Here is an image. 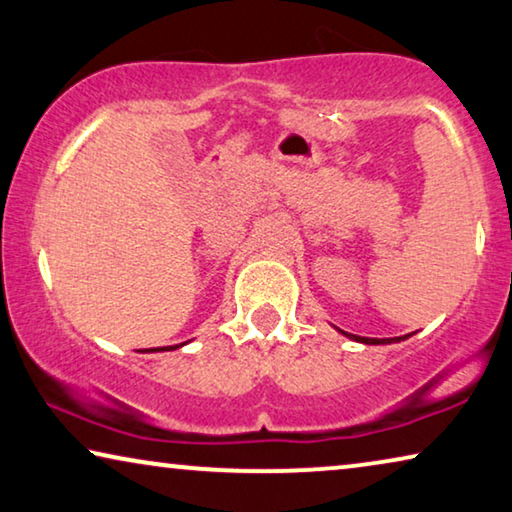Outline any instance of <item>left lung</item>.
I'll use <instances>...</instances> for the list:
<instances>
[{
    "instance_id": "obj_1",
    "label": "left lung",
    "mask_w": 512,
    "mask_h": 512,
    "mask_svg": "<svg viewBox=\"0 0 512 512\" xmlns=\"http://www.w3.org/2000/svg\"><path fill=\"white\" fill-rule=\"evenodd\" d=\"M348 338H352V341H359V343H366V345H387V343H398V341H405L407 336H396V338H366V336H355V334H348L343 332Z\"/></svg>"
}]
</instances>
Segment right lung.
<instances>
[{
	"instance_id": "obj_1",
	"label": "right lung",
	"mask_w": 512,
	"mask_h": 512,
	"mask_svg": "<svg viewBox=\"0 0 512 512\" xmlns=\"http://www.w3.org/2000/svg\"><path fill=\"white\" fill-rule=\"evenodd\" d=\"M180 345H183V343H180ZM160 350H176V345H169V348H153L151 352H160Z\"/></svg>"
}]
</instances>
